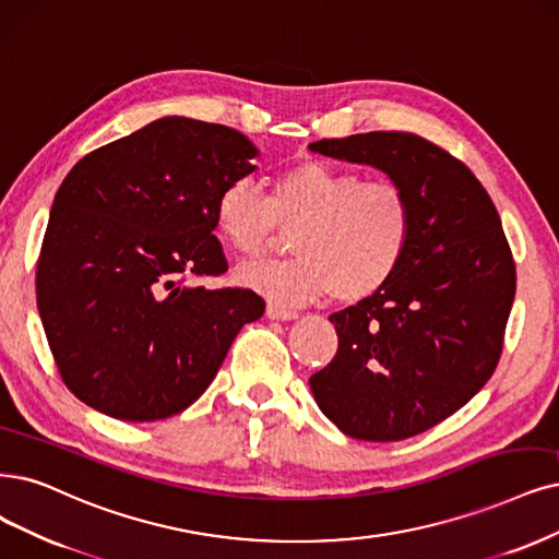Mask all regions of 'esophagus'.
Returning <instances> with one entry per match:
<instances>
[{
  "label": "esophagus",
  "mask_w": 559,
  "mask_h": 559,
  "mask_svg": "<svg viewBox=\"0 0 559 559\" xmlns=\"http://www.w3.org/2000/svg\"><path fill=\"white\" fill-rule=\"evenodd\" d=\"M266 318H269V320H281V322H285V320H297L299 313H297V311H290V308H283V306H278V304H269V306H266Z\"/></svg>",
  "instance_id": "obj_1"
}]
</instances>
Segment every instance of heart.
I'll use <instances>...</instances> for the list:
<instances>
[{"mask_svg": "<svg viewBox=\"0 0 559 559\" xmlns=\"http://www.w3.org/2000/svg\"><path fill=\"white\" fill-rule=\"evenodd\" d=\"M295 225L293 258L239 269V281L278 304L332 295L361 301L403 264L415 210L401 183L368 179L320 158L278 170L262 195L251 181L225 183L214 200V227L239 260H258L276 225Z\"/></svg>", "mask_w": 559, "mask_h": 559, "instance_id": "obj_1", "label": "heart"}]
</instances>
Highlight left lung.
<instances>
[{
	"label": "left lung",
	"instance_id": "1",
	"mask_svg": "<svg viewBox=\"0 0 559 559\" xmlns=\"http://www.w3.org/2000/svg\"><path fill=\"white\" fill-rule=\"evenodd\" d=\"M308 150L373 165L415 210L394 278L329 318L338 349L311 376L313 396L355 440L419 436L461 409L500 361L515 262L498 210L463 160L415 133L373 131Z\"/></svg>",
	"mask_w": 559,
	"mask_h": 559
}]
</instances>
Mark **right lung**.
<instances>
[{"label":"right lung","instance_id":"1","mask_svg":"<svg viewBox=\"0 0 559 559\" xmlns=\"http://www.w3.org/2000/svg\"><path fill=\"white\" fill-rule=\"evenodd\" d=\"M223 123L163 117L80 158L55 195L36 306L61 382L121 421L179 415L212 384L264 299L223 276L214 200L255 170Z\"/></svg>","mask_w":559,"mask_h":559}]
</instances>
